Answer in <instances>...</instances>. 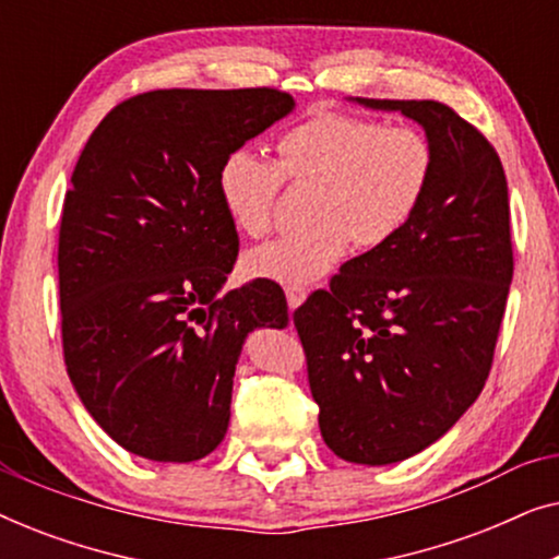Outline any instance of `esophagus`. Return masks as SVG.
Here are the masks:
<instances>
[{
  "instance_id": "esophagus-1",
  "label": "esophagus",
  "mask_w": 559,
  "mask_h": 559,
  "mask_svg": "<svg viewBox=\"0 0 559 559\" xmlns=\"http://www.w3.org/2000/svg\"><path fill=\"white\" fill-rule=\"evenodd\" d=\"M285 295H287L289 310H295V308H300V305H302L305 295H308V289H305V287H287Z\"/></svg>"
}]
</instances>
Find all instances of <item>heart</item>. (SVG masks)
Wrapping results in <instances>:
<instances>
[{
	"label": "heart",
	"mask_w": 559,
	"mask_h": 559,
	"mask_svg": "<svg viewBox=\"0 0 559 559\" xmlns=\"http://www.w3.org/2000/svg\"><path fill=\"white\" fill-rule=\"evenodd\" d=\"M435 175V147L419 127L346 111H320L277 140V163L236 150L221 163L218 195L241 234L259 239L272 228L285 180L320 186L312 236H289L243 257L247 277L305 287L346 257L350 241L379 249L396 239Z\"/></svg>",
	"instance_id": "obj_1"
}]
</instances>
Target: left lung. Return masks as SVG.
Masks as SVG:
<instances>
[{"mask_svg":"<svg viewBox=\"0 0 559 559\" xmlns=\"http://www.w3.org/2000/svg\"><path fill=\"white\" fill-rule=\"evenodd\" d=\"M356 102L423 124L432 186L396 239L348 259L293 320L325 445L386 465L432 445L478 400L514 251L507 175L476 127L440 102Z\"/></svg>","mask_w":559,"mask_h":559,"instance_id":"left-lung-1","label":"left lung"}]
</instances>
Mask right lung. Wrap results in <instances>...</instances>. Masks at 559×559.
Here are the masks:
<instances>
[{
    "label": "right lung",
    "instance_id": "right-lung-1",
    "mask_svg": "<svg viewBox=\"0 0 559 559\" xmlns=\"http://www.w3.org/2000/svg\"><path fill=\"white\" fill-rule=\"evenodd\" d=\"M277 88H159L114 106L88 136L58 236L68 377L129 453L190 463L218 448L254 328H285L280 285L221 293L239 234L221 163L293 111Z\"/></svg>",
    "mask_w": 559,
    "mask_h": 559
}]
</instances>
